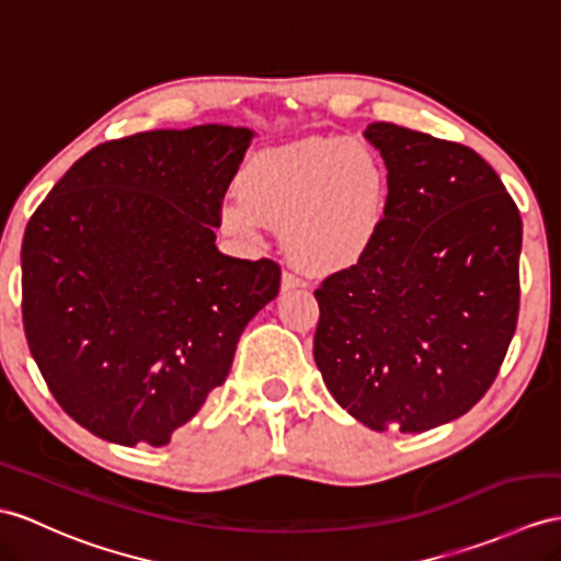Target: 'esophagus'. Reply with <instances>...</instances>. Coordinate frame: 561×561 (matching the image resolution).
<instances>
[{"mask_svg":"<svg viewBox=\"0 0 561 561\" xmlns=\"http://www.w3.org/2000/svg\"><path fill=\"white\" fill-rule=\"evenodd\" d=\"M280 288L283 290H295V288H305V280L299 278V276H295L293 271H283V276H280Z\"/></svg>","mask_w":561,"mask_h":561,"instance_id":"34e87169","label":"esophagus"}]
</instances>
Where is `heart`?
<instances>
[{
	"instance_id": "b5f03b06",
	"label": "heart",
	"mask_w": 561,
	"mask_h": 561,
	"mask_svg": "<svg viewBox=\"0 0 561 561\" xmlns=\"http://www.w3.org/2000/svg\"><path fill=\"white\" fill-rule=\"evenodd\" d=\"M390 199V175L371 147L307 138L248 161L238 195L221 204V230L240 248L262 244L264 224L283 228L285 252L309 273L345 271L371 250Z\"/></svg>"
}]
</instances>
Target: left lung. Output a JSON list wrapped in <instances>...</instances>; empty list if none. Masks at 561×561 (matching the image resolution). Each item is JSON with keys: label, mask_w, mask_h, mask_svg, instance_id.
<instances>
[{"label": "left lung", "mask_w": 561, "mask_h": 561, "mask_svg": "<svg viewBox=\"0 0 561 561\" xmlns=\"http://www.w3.org/2000/svg\"><path fill=\"white\" fill-rule=\"evenodd\" d=\"M390 199L359 264L313 293V359L335 402L374 431L421 433L483 398L518 319L522 216L471 147L368 123Z\"/></svg>", "instance_id": "left-lung-1"}]
</instances>
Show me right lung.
Segmentation results:
<instances>
[{
	"label": "right lung",
	"instance_id": "obj_1",
	"mask_svg": "<svg viewBox=\"0 0 561 561\" xmlns=\"http://www.w3.org/2000/svg\"><path fill=\"white\" fill-rule=\"evenodd\" d=\"M250 138L209 123L102 142L31 216L25 340L54 400L104 440L171 443L278 295V262L214 244Z\"/></svg>",
	"mask_w": 561,
	"mask_h": 561
}]
</instances>
